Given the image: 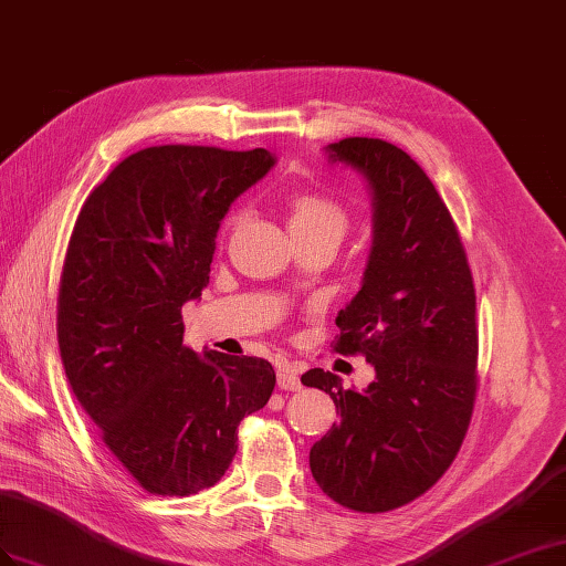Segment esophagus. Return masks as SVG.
<instances>
[{"mask_svg":"<svg viewBox=\"0 0 566 566\" xmlns=\"http://www.w3.org/2000/svg\"><path fill=\"white\" fill-rule=\"evenodd\" d=\"M277 385L280 389H284V392H296V389H301L298 373L292 364H289V360H280L277 364Z\"/></svg>","mask_w":566,"mask_h":566,"instance_id":"obj_1","label":"esophagus"}]
</instances>
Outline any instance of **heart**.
Listing matches in <instances>:
<instances>
[{
  "instance_id": "obj_1",
  "label": "heart",
  "mask_w": 566,
  "mask_h": 566,
  "mask_svg": "<svg viewBox=\"0 0 566 566\" xmlns=\"http://www.w3.org/2000/svg\"><path fill=\"white\" fill-rule=\"evenodd\" d=\"M349 229V214L325 193L303 191L289 202V231L292 237H329L342 241Z\"/></svg>"
}]
</instances>
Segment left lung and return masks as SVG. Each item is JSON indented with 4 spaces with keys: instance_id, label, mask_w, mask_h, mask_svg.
<instances>
[{
    "instance_id": "1",
    "label": "left lung",
    "mask_w": 566,
    "mask_h": 566,
    "mask_svg": "<svg viewBox=\"0 0 566 566\" xmlns=\"http://www.w3.org/2000/svg\"><path fill=\"white\" fill-rule=\"evenodd\" d=\"M325 155L370 193L373 245L358 294L337 315L335 352L364 354L375 380L344 389L329 370L301 375L342 411L311 447V471L337 504L378 514L438 483L469 430L475 289L452 214L407 153L380 138H344Z\"/></svg>"
}]
</instances>
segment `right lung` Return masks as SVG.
<instances>
[{"instance_id": "1", "label": "right lung", "mask_w": 566, "mask_h": 566, "mask_svg": "<svg viewBox=\"0 0 566 566\" xmlns=\"http://www.w3.org/2000/svg\"><path fill=\"white\" fill-rule=\"evenodd\" d=\"M274 163L265 148H145L95 188L71 234L56 306L66 378L109 452L155 495L220 481L243 416L274 389L265 358L200 356L181 321L210 282L231 202Z\"/></svg>"}]
</instances>
